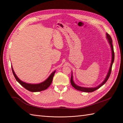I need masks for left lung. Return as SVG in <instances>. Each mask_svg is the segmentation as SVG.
Returning a JSON list of instances; mask_svg holds the SVG:
<instances>
[{
  "mask_svg": "<svg viewBox=\"0 0 123 123\" xmlns=\"http://www.w3.org/2000/svg\"><path fill=\"white\" fill-rule=\"evenodd\" d=\"M106 37L107 39L108 40V43H109V44L110 45L111 47V51H112V60H111V65H110V68L109 70V71L107 73V75L105 78V80H104L103 82L100 84L99 85H98V86H97L96 87H94V88H86V87H80L79 86L76 85L75 83H74L73 80V76H72V73L71 74V84L72 86L75 88V89L79 91H81L83 92H93L94 91H95L96 90H97L98 88H99L100 87H102L103 85H104L105 84L106 81H107V80H108L109 77L110 75L111 74V69H112V65L113 63L114 60V50H113V46L112 45V38H111V36L109 35V34H108L107 33H106Z\"/></svg>",
  "mask_w": 123,
  "mask_h": 123,
  "instance_id": "obj_1",
  "label": "left lung"
}]
</instances>
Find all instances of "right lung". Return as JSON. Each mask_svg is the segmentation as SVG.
Returning a JSON list of instances; mask_svg holds the SVG:
<instances>
[{"mask_svg": "<svg viewBox=\"0 0 123 123\" xmlns=\"http://www.w3.org/2000/svg\"><path fill=\"white\" fill-rule=\"evenodd\" d=\"M12 70L13 75L18 82L22 86L24 87L25 89H26L27 90L31 92H39V91H43L47 89L50 86L52 82L53 78L56 71H54L52 73L50 74V75L48 77V79L46 80L43 81V82L39 84H31L25 83L24 82V81H21L20 80H19V78H18L16 75V74L15 73L13 69L12 68Z\"/></svg>", "mask_w": 123, "mask_h": 123, "instance_id": "right-lung-1", "label": "right lung"}]
</instances>
